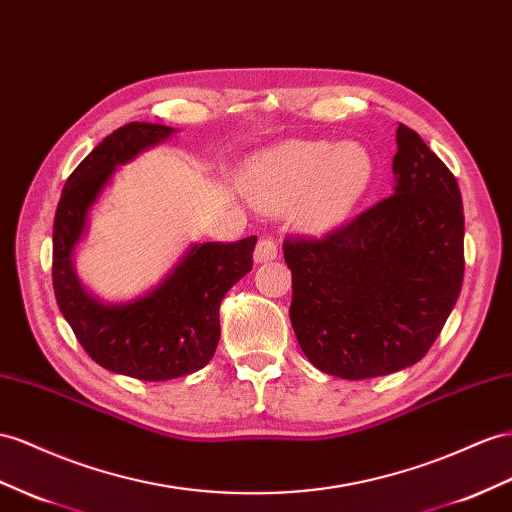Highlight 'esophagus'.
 Returning a JSON list of instances; mask_svg holds the SVG:
<instances>
[{
	"instance_id": "1",
	"label": "esophagus",
	"mask_w": 512,
	"mask_h": 512,
	"mask_svg": "<svg viewBox=\"0 0 512 512\" xmlns=\"http://www.w3.org/2000/svg\"><path fill=\"white\" fill-rule=\"evenodd\" d=\"M279 255V246L272 238H259L257 246H255V264H266V261L277 259Z\"/></svg>"
}]
</instances>
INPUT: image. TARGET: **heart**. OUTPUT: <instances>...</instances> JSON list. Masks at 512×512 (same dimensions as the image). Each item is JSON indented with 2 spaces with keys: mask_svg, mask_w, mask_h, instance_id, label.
Listing matches in <instances>:
<instances>
[{
  "mask_svg": "<svg viewBox=\"0 0 512 512\" xmlns=\"http://www.w3.org/2000/svg\"><path fill=\"white\" fill-rule=\"evenodd\" d=\"M372 160L361 147L324 140H296L259 155L246 168L244 188L264 212L298 205L309 229H324L346 216L368 190Z\"/></svg>",
  "mask_w": 512,
  "mask_h": 512,
  "instance_id": "b5f03b06",
  "label": "heart"
}]
</instances>
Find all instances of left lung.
I'll list each match as a JSON object with an SVG mask.
<instances>
[{"mask_svg":"<svg viewBox=\"0 0 512 512\" xmlns=\"http://www.w3.org/2000/svg\"><path fill=\"white\" fill-rule=\"evenodd\" d=\"M396 188L322 238H287L290 320L318 370L361 381L409 368L435 344L465 272L456 177L400 123Z\"/></svg>","mask_w":512,"mask_h":512,"instance_id":"8db88e82","label":"left lung"}]
</instances>
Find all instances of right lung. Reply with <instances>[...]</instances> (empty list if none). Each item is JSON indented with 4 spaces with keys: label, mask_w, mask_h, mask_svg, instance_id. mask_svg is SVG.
<instances>
[{
    "label": "right lung",
    "mask_w": 512,
    "mask_h": 512,
    "mask_svg": "<svg viewBox=\"0 0 512 512\" xmlns=\"http://www.w3.org/2000/svg\"><path fill=\"white\" fill-rule=\"evenodd\" d=\"M175 134L173 127L127 123L103 138L64 183L54 220V292L77 342L101 368L140 381H170L205 368L220 339V303L253 270L257 238L192 244L164 281L129 303H101L73 268L90 207L116 166Z\"/></svg>",
    "instance_id": "right-lung-1"
}]
</instances>
